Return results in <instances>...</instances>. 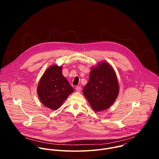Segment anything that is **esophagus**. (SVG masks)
<instances>
[{"mask_svg":"<svg viewBox=\"0 0 159 159\" xmlns=\"http://www.w3.org/2000/svg\"><path fill=\"white\" fill-rule=\"evenodd\" d=\"M81 89H82L81 87H80V86H77L75 87V90H76V91H77V92H80Z\"/></svg>","mask_w":159,"mask_h":159,"instance_id":"1","label":"esophagus"}]
</instances>
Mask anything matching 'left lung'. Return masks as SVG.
Listing matches in <instances>:
<instances>
[{
  "mask_svg": "<svg viewBox=\"0 0 159 159\" xmlns=\"http://www.w3.org/2000/svg\"><path fill=\"white\" fill-rule=\"evenodd\" d=\"M83 94L94 111L108 109L119 94V84L113 68L106 61L93 66Z\"/></svg>",
  "mask_w": 159,
  "mask_h": 159,
  "instance_id": "1",
  "label": "left lung"
}]
</instances>
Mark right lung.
<instances>
[{
  "mask_svg": "<svg viewBox=\"0 0 159 159\" xmlns=\"http://www.w3.org/2000/svg\"><path fill=\"white\" fill-rule=\"evenodd\" d=\"M74 91L62 74V66L53 65L47 69L39 82L37 93L41 103L52 110L60 108Z\"/></svg>",
  "mask_w": 159,
  "mask_h": 159,
  "instance_id": "obj_1",
  "label": "right lung"
}]
</instances>
